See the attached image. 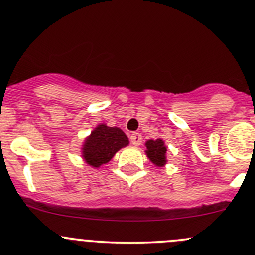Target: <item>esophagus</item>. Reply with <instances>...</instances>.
I'll use <instances>...</instances> for the list:
<instances>
[{
	"label": "esophagus",
	"mask_w": 255,
	"mask_h": 255,
	"mask_svg": "<svg viewBox=\"0 0 255 255\" xmlns=\"http://www.w3.org/2000/svg\"><path fill=\"white\" fill-rule=\"evenodd\" d=\"M130 142L134 145V146H139L141 144V135L140 133H133L130 135Z\"/></svg>",
	"instance_id": "1"
}]
</instances>
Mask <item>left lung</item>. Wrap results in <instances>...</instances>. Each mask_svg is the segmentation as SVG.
Listing matches in <instances>:
<instances>
[{
	"label": "left lung",
	"mask_w": 255,
	"mask_h": 255,
	"mask_svg": "<svg viewBox=\"0 0 255 255\" xmlns=\"http://www.w3.org/2000/svg\"><path fill=\"white\" fill-rule=\"evenodd\" d=\"M145 153H146L147 158L155 164L156 167H164L168 162L167 159V146L166 142L163 141V139L158 138L156 140L150 139L145 142Z\"/></svg>",
	"instance_id": "1"
}]
</instances>
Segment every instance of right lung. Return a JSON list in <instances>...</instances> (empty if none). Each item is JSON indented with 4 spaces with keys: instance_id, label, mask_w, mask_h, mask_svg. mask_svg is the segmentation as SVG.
<instances>
[{
    "instance_id": "add662e5",
    "label": "right lung",
    "mask_w": 255,
    "mask_h": 255,
    "mask_svg": "<svg viewBox=\"0 0 255 255\" xmlns=\"http://www.w3.org/2000/svg\"><path fill=\"white\" fill-rule=\"evenodd\" d=\"M129 140L119 127L99 123L83 141L81 157L92 168H99L111 161L117 151L128 146Z\"/></svg>"
}]
</instances>
